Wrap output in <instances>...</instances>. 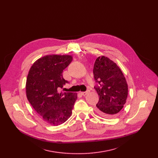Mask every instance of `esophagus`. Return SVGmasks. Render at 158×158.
<instances>
[{
    "instance_id": "34e87169",
    "label": "esophagus",
    "mask_w": 158,
    "mask_h": 158,
    "mask_svg": "<svg viewBox=\"0 0 158 158\" xmlns=\"http://www.w3.org/2000/svg\"><path fill=\"white\" fill-rule=\"evenodd\" d=\"M88 92H89V91H85V92H81V94L82 95H83V96H85V95H86V94L88 93Z\"/></svg>"
}]
</instances>
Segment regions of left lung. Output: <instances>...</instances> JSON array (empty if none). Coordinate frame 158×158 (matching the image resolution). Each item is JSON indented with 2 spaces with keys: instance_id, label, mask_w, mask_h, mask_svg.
I'll return each instance as SVG.
<instances>
[{
  "instance_id": "8db88e82",
  "label": "left lung",
  "mask_w": 158,
  "mask_h": 158,
  "mask_svg": "<svg viewBox=\"0 0 158 158\" xmlns=\"http://www.w3.org/2000/svg\"><path fill=\"white\" fill-rule=\"evenodd\" d=\"M94 86L99 96L96 111L102 117L110 118L123 107L128 95V85L119 67L105 56L96 59L93 67Z\"/></svg>"
}]
</instances>
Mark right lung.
Returning a JSON list of instances; mask_svg holds the SVG:
<instances>
[{
    "mask_svg": "<svg viewBox=\"0 0 158 158\" xmlns=\"http://www.w3.org/2000/svg\"><path fill=\"white\" fill-rule=\"evenodd\" d=\"M73 60L69 55H49L38 59L27 74V100L45 122L57 126L71 116L77 96L76 93H59L65 83L63 70Z\"/></svg>",
    "mask_w": 158,
    "mask_h": 158,
    "instance_id": "obj_1",
    "label": "right lung"
}]
</instances>
